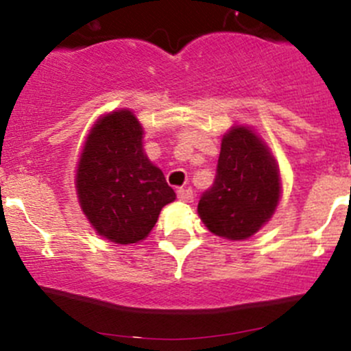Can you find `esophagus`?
Wrapping results in <instances>:
<instances>
[{
    "mask_svg": "<svg viewBox=\"0 0 351 351\" xmlns=\"http://www.w3.org/2000/svg\"><path fill=\"white\" fill-rule=\"evenodd\" d=\"M178 198L180 200H183V202H193V192L190 189H180L178 192Z\"/></svg>",
    "mask_w": 351,
    "mask_h": 351,
    "instance_id": "34e87169",
    "label": "esophagus"
}]
</instances>
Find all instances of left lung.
Masks as SVG:
<instances>
[{"mask_svg": "<svg viewBox=\"0 0 351 351\" xmlns=\"http://www.w3.org/2000/svg\"><path fill=\"white\" fill-rule=\"evenodd\" d=\"M280 200V173L263 141L247 127H232L221 144L215 182L198 202L208 231L231 241L260 231Z\"/></svg>", "mask_w": 351, "mask_h": 351, "instance_id": "8db88e82", "label": "left lung"}]
</instances>
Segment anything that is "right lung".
Returning a JSON list of instances; mask_svg holds the SVG:
<instances>
[{
    "label": "right lung",
    "mask_w": 351,
    "mask_h": 351,
    "mask_svg": "<svg viewBox=\"0 0 351 351\" xmlns=\"http://www.w3.org/2000/svg\"><path fill=\"white\" fill-rule=\"evenodd\" d=\"M143 134L130 110L108 113L91 127L77 162L81 208L95 231L117 244L143 241L176 198L144 153Z\"/></svg>",
    "instance_id": "obj_1"
}]
</instances>
